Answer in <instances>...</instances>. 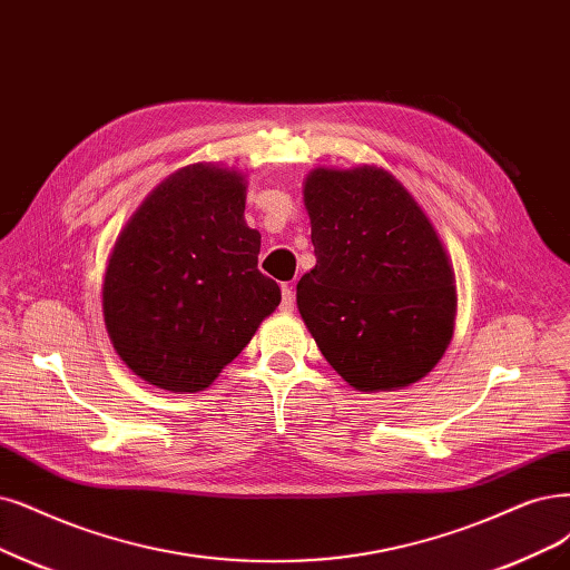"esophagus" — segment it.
I'll return each mask as SVG.
<instances>
[{
  "label": "esophagus",
  "instance_id": "1",
  "mask_svg": "<svg viewBox=\"0 0 570 570\" xmlns=\"http://www.w3.org/2000/svg\"><path fill=\"white\" fill-rule=\"evenodd\" d=\"M293 305H296V291H293L291 284H284V288H282V309L291 312Z\"/></svg>",
  "mask_w": 570,
  "mask_h": 570
}]
</instances>
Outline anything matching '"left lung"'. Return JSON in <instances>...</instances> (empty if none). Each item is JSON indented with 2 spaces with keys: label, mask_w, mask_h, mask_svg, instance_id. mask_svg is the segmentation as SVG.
<instances>
[{
  "label": "left lung",
  "mask_w": 570,
  "mask_h": 570,
  "mask_svg": "<svg viewBox=\"0 0 570 570\" xmlns=\"http://www.w3.org/2000/svg\"><path fill=\"white\" fill-rule=\"evenodd\" d=\"M317 265L298 312L324 360L360 392L402 390L444 356L455 274L434 225L385 168H312L303 185Z\"/></svg>",
  "instance_id": "obj_1"
}]
</instances>
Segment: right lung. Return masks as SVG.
Masks as SVG:
<instances>
[{"instance_id": "right-lung-1", "label": "right lung", "mask_w": 570, "mask_h": 570, "mask_svg": "<svg viewBox=\"0 0 570 570\" xmlns=\"http://www.w3.org/2000/svg\"><path fill=\"white\" fill-rule=\"evenodd\" d=\"M246 176L197 161L164 178L119 232L102 320L119 360L147 385L199 392L282 303L244 220Z\"/></svg>"}]
</instances>
